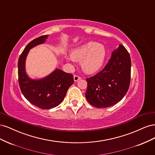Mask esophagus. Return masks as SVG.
<instances>
[{
  "instance_id": "1",
  "label": "esophagus",
  "mask_w": 155,
  "mask_h": 155,
  "mask_svg": "<svg viewBox=\"0 0 155 155\" xmlns=\"http://www.w3.org/2000/svg\"><path fill=\"white\" fill-rule=\"evenodd\" d=\"M81 78L79 77L78 76H76V75H75V76H74V81H78L79 79H80Z\"/></svg>"
}]
</instances>
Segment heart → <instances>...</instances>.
I'll return each instance as SVG.
<instances>
[{
  "instance_id": "obj_1",
  "label": "heart",
  "mask_w": 155,
  "mask_h": 155,
  "mask_svg": "<svg viewBox=\"0 0 155 155\" xmlns=\"http://www.w3.org/2000/svg\"><path fill=\"white\" fill-rule=\"evenodd\" d=\"M70 55V60L80 61L81 67L84 72L93 74L104 65L107 51L103 45L90 41L73 49Z\"/></svg>"
}]
</instances>
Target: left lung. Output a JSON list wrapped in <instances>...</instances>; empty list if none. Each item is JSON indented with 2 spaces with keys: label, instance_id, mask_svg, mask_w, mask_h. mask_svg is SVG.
Instances as JSON below:
<instances>
[{
  "label": "left lung",
  "instance_id": "left-lung-1",
  "mask_svg": "<svg viewBox=\"0 0 155 155\" xmlns=\"http://www.w3.org/2000/svg\"><path fill=\"white\" fill-rule=\"evenodd\" d=\"M130 55L123 45L112 52L105 68L94 76L87 78L85 97L97 108H107L120 101L127 92L130 81Z\"/></svg>",
  "mask_w": 155,
  "mask_h": 155
}]
</instances>
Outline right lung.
<instances>
[{
  "label": "right lung",
  "instance_id": "add662e5",
  "mask_svg": "<svg viewBox=\"0 0 155 155\" xmlns=\"http://www.w3.org/2000/svg\"><path fill=\"white\" fill-rule=\"evenodd\" d=\"M48 37V35H43L31 41L18 61V83L22 94L31 104L42 109H50L58 106L74 83L71 74L59 68L55 69L48 76L38 79H31L26 74L25 63L30 50L45 43Z\"/></svg>",
  "mask_w": 155,
  "mask_h": 155
}]
</instances>
